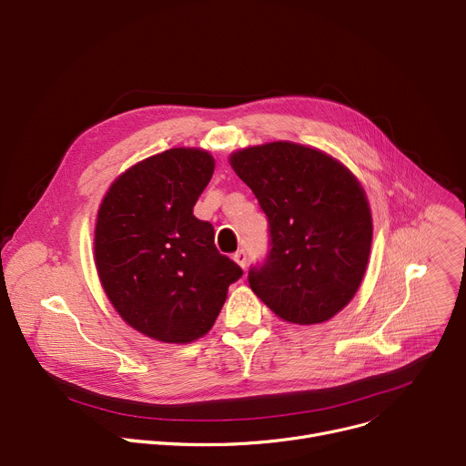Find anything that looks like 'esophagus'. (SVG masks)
<instances>
[{
	"mask_svg": "<svg viewBox=\"0 0 466 466\" xmlns=\"http://www.w3.org/2000/svg\"><path fill=\"white\" fill-rule=\"evenodd\" d=\"M234 262H236L241 269L247 268V252H245V248H239V250L234 252Z\"/></svg>",
	"mask_w": 466,
	"mask_h": 466,
	"instance_id": "obj_1",
	"label": "esophagus"
}]
</instances>
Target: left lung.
Here are the masks:
<instances>
[{
    "label": "left lung",
    "instance_id": "1",
    "mask_svg": "<svg viewBox=\"0 0 466 466\" xmlns=\"http://www.w3.org/2000/svg\"><path fill=\"white\" fill-rule=\"evenodd\" d=\"M269 221L271 250L248 284L284 321L323 323L340 312L364 279L371 211L357 177L332 156L275 141L228 157Z\"/></svg>",
    "mask_w": 466,
    "mask_h": 466
}]
</instances>
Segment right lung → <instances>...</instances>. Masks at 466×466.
Returning <instances> with one entry per match:
<instances>
[{
    "label": "right lung",
    "instance_id": "add662e5",
    "mask_svg": "<svg viewBox=\"0 0 466 466\" xmlns=\"http://www.w3.org/2000/svg\"><path fill=\"white\" fill-rule=\"evenodd\" d=\"M202 148H171L124 171L102 198L95 262L120 318L152 340L189 344L214 327L241 268L193 206L214 175Z\"/></svg>",
    "mask_w": 466,
    "mask_h": 466
}]
</instances>
